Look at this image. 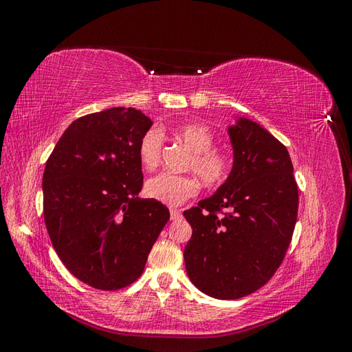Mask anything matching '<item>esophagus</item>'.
Masks as SVG:
<instances>
[{"label": "esophagus", "instance_id": "34e87169", "mask_svg": "<svg viewBox=\"0 0 352 352\" xmlns=\"http://www.w3.org/2000/svg\"><path fill=\"white\" fill-rule=\"evenodd\" d=\"M180 217H182V212H180V210H175V208L170 210V219L179 220Z\"/></svg>", "mask_w": 352, "mask_h": 352}]
</instances>
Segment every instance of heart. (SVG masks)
<instances>
[{"instance_id":"heart-1","label":"heart","mask_w":352,"mask_h":352,"mask_svg":"<svg viewBox=\"0 0 352 352\" xmlns=\"http://www.w3.org/2000/svg\"><path fill=\"white\" fill-rule=\"evenodd\" d=\"M172 133L182 141L190 151L192 158L189 167L208 186H217L225 182L230 172V162L226 153L211 148L214 136L206 124L180 123L172 127ZM163 132L158 127H150L140 141L138 157L146 170L158 166L163 148ZM198 182L190 176H177L172 173H160L146 180V195L162 204L177 207L188 198L197 195Z\"/></svg>"}]
</instances>
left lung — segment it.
<instances>
[{"mask_svg": "<svg viewBox=\"0 0 352 352\" xmlns=\"http://www.w3.org/2000/svg\"><path fill=\"white\" fill-rule=\"evenodd\" d=\"M233 163L228 179L198 207L184 258L188 278L217 300H238L267 282L289 247L298 186L286 146L263 126L235 117L228 126ZM228 212L217 217L216 210Z\"/></svg>", "mask_w": 352, "mask_h": 352, "instance_id": "obj_1", "label": "left lung"}]
</instances>
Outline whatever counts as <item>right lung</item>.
Returning a JSON list of instances; mask_svg holds the SVG:
<instances>
[{
    "label": "right lung",
    "instance_id": "add662e5",
    "mask_svg": "<svg viewBox=\"0 0 352 352\" xmlns=\"http://www.w3.org/2000/svg\"><path fill=\"white\" fill-rule=\"evenodd\" d=\"M153 122L132 107L74 120L52 150L42 176L44 217L52 247L80 282L116 291L144 272L170 212L140 198L138 146Z\"/></svg>",
    "mask_w": 352,
    "mask_h": 352
}]
</instances>
